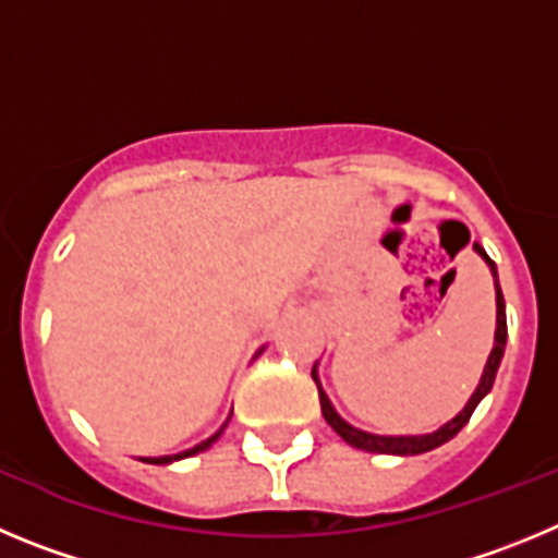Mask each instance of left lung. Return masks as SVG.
Wrapping results in <instances>:
<instances>
[{
    "mask_svg": "<svg viewBox=\"0 0 558 558\" xmlns=\"http://www.w3.org/2000/svg\"><path fill=\"white\" fill-rule=\"evenodd\" d=\"M475 250L484 255L486 264H489V269H492V275H495V289H498V330H495V348H492L489 361H486V366H484V375H481V384H478V389H475L473 398H470V403L464 405V411H461V414H456L448 425H441V428L434 430V434H425V436L366 434V430L353 428V425L344 423V420L336 414L333 405H330V400L325 398L323 386H319V380H316V369H311V375H314V380H316V389H319V405H323L325 423H328L330 428L341 436V439L348 441V445H353V448H359V450H366V453H389V456L428 453V450L439 448V445H445L448 439H453V436L464 428L466 420L473 416L475 405L486 398V391L492 389V384H495V375H498V366H500V359H504L506 336H509V330H506V303H504V291H500V283H498V267H495V260L486 255V250L481 247V244H475Z\"/></svg>",
    "mask_w": 558,
    "mask_h": 558,
    "instance_id": "8db88e82",
    "label": "left lung"
}]
</instances>
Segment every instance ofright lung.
Instances as JSON below:
<instances>
[{
    "label": "right lung",
    "instance_id": "1",
    "mask_svg": "<svg viewBox=\"0 0 558 558\" xmlns=\"http://www.w3.org/2000/svg\"><path fill=\"white\" fill-rule=\"evenodd\" d=\"M222 430H225V428H219L217 434L210 436V439L199 441L197 448H192V450H183V453H178V456H160V459H144V461H149V464H169V461H178V459H185V456H194V453H199V450L210 448V445H214V441L219 439V434H222Z\"/></svg>",
    "mask_w": 558,
    "mask_h": 558
}]
</instances>
